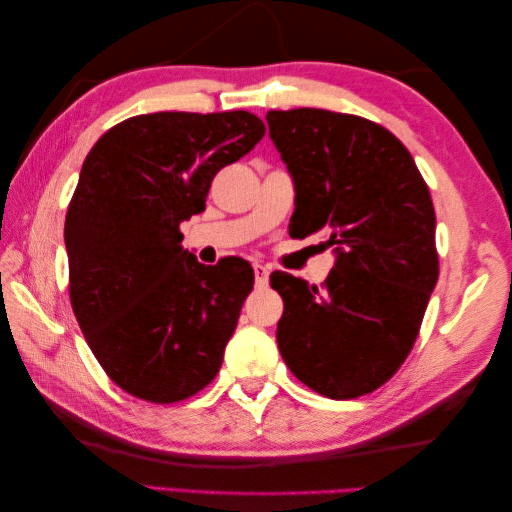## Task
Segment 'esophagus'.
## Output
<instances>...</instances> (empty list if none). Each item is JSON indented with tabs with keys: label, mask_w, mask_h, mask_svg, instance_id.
Segmentation results:
<instances>
[{
	"label": "esophagus",
	"mask_w": 512,
	"mask_h": 512,
	"mask_svg": "<svg viewBox=\"0 0 512 512\" xmlns=\"http://www.w3.org/2000/svg\"><path fill=\"white\" fill-rule=\"evenodd\" d=\"M253 270H255V284L259 288H266L268 286V268L262 264H255Z\"/></svg>",
	"instance_id": "34e87169"
}]
</instances>
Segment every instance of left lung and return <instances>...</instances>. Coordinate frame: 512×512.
Masks as SVG:
<instances>
[{
    "mask_svg": "<svg viewBox=\"0 0 512 512\" xmlns=\"http://www.w3.org/2000/svg\"><path fill=\"white\" fill-rule=\"evenodd\" d=\"M266 121L295 178L290 226L336 253L321 288L270 275L284 299L279 352L321 396L372 394L405 363L438 281L429 187L407 147L367 118L299 107Z\"/></svg>",
    "mask_w": 512,
    "mask_h": 512,
    "instance_id": "obj_1",
    "label": "left lung"
}]
</instances>
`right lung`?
Returning a JSON list of instances; mask_svg holds the SVG:
<instances>
[{
    "label": "right lung",
    "mask_w": 512,
    "mask_h": 512,
    "mask_svg": "<svg viewBox=\"0 0 512 512\" xmlns=\"http://www.w3.org/2000/svg\"><path fill=\"white\" fill-rule=\"evenodd\" d=\"M266 134L246 110L140 114L96 140L65 215L70 303L96 361L140 400L191 398L220 372L255 273L198 264L180 224Z\"/></svg>",
    "instance_id": "1"
}]
</instances>
